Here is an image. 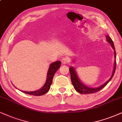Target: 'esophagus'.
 <instances>
[{
    "instance_id": "1",
    "label": "esophagus",
    "mask_w": 122,
    "mask_h": 122,
    "mask_svg": "<svg viewBox=\"0 0 122 122\" xmlns=\"http://www.w3.org/2000/svg\"><path fill=\"white\" fill-rule=\"evenodd\" d=\"M61 63H62L63 64H64L67 63L68 62L69 59L67 58H63L62 59H61Z\"/></svg>"
}]
</instances>
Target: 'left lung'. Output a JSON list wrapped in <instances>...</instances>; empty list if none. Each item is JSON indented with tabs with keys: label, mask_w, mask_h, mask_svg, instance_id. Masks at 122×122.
Masks as SVG:
<instances>
[{
	"label": "left lung",
	"mask_w": 122,
	"mask_h": 122,
	"mask_svg": "<svg viewBox=\"0 0 122 122\" xmlns=\"http://www.w3.org/2000/svg\"><path fill=\"white\" fill-rule=\"evenodd\" d=\"M106 40H107V41L109 42L110 43L111 46H112V49H114V54H115V58H116V52H115V47H114L113 42H112V38H111L109 36H106ZM115 69H116V61H115V63H114V71H113V72H112V77L110 78V79L107 81V82H105V83L104 84H103L102 85H101V86L96 88H89V87L86 86V85H84L83 84L81 83V82L79 80V78H78L77 75H76V71H75L74 68H73L72 67H70V68H69V70H70V72L71 79L72 83V85H73V86H74V88L75 89V90H76L77 92L81 93V94H91V93H94L100 91V90H101L102 89L104 88V87L107 85L108 82L112 80V77H113L114 73H115Z\"/></svg>",
	"instance_id": "obj_1"
}]
</instances>
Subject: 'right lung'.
Instances as JSON below:
<instances>
[{
	"label": "right lung",
	"instance_id": "1",
	"mask_svg": "<svg viewBox=\"0 0 122 122\" xmlns=\"http://www.w3.org/2000/svg\"><path fill=\"white\" fill-rule=\"evenodd\" d=\"M61 66V61H56L55 62L52 63V64L50 66L49 70H48L47 74V79L46 81L45 82V85H43L41 89H39L38 91H33V92H25L21 91L22 92L26 93V94H30V95L33 96H42L50 90V86L51 85L52 82V79H53L54 76L55 75L56 71L60 68Z\"/></svg>",
	"mask_w": 122,
	"mask_h": 122
}]
</instances>
